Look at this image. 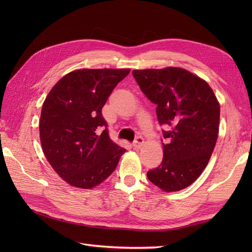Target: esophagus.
<instances>
[{
    "label": "esophagus",
    "mask_w": 252,
    "mask_h": 252,
    "mask_svg": "<svg viewBox=\"0 0 252 252\" xmlns=\"http://www.w3.org/2000/svg\"><path fill=\"white\" fill-rule=\"evenodd\" d=\"M143 144H144V138L140 135L135 138L134 142H133V147H134L135 149H138L143 146Z\"/></svg>",
    "instance_id": "obj_1"
}]
</instances>
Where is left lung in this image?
Returning a JSON list of instances; mask_svg holds the SVG:
<instances>
[{"label":"left lung","instance_id":"obj_1","mask_svg":"<svg viewBox=\"0 0 252 252\" xmlns=\"http://www.w3.org/2000/svg\"><path fill=\"white\" fill-rule=\"evenodd\" d=\"M146 97L157 105L165 143L162 162L147 178L164 191L194 183L210 159L219 134L220 104L205 80L182 68L133 70Z\"/></svg>","mask_w":252,"mask_h":252}]
</instances>
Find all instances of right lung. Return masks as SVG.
Listing matches in <instances>:
<instances>
[{
	"instance_id": "right-lung-1",
	"label": "right lung",
	"mask_w": 252,
	"mask_h": 252,
	"mask_svg": "<svg viewBox=\"0 0 252 252\" xmlns=\"http://www.w3.org/2000/svg\"><path fill=\"white\" fill-rule=\"evenodd\" d=\"M130 69H80L63 76L42 106L46 160L71 186L90 189L114 172L126 149L109 137L101 108Z\"/></svg>"
}]
</instances>
